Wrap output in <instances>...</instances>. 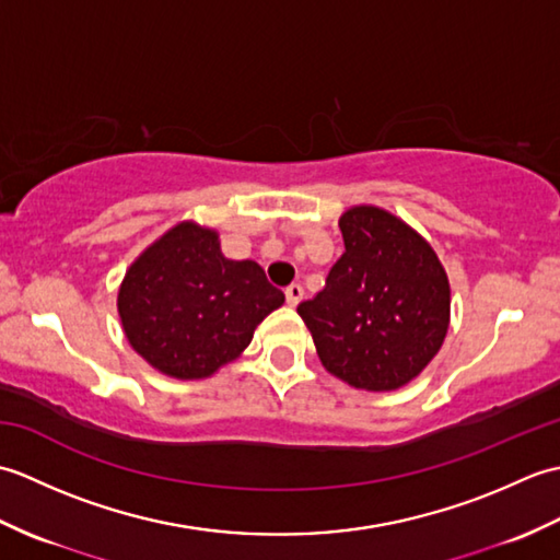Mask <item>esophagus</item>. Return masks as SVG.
I'll return each mask as SVG.
<instances>
[{
    "mask_svg": "<svg viewBox=\"0 0 560 560\" xmlns=\"http://www.w3.org/2000/svg\"><path fill=\"white\" fill-rule=\"evenodd\" d=\"M303 299V287L301 283H291V287H287V301L289 305H299Z\"/></svg>",
    "mask_w": 560,
    "mask_h": 560,
    "instance_id": "1",
    "label": "esophagus"
}]
</instances>
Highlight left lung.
<instances>
[{
  "label": "left lung",
  "mask_w": 560,
  "mask_h": 560,
  "mask_svg": "<svg viewBox=\"0 0 560 560\" xmlns=\"http://www.w3.org/2000/svg\"><path fill=\"white\" fill-rule=\"evenodd\" d=\"M339 229L347 249L299 315L331 375L359 389H397L443 347L447 273L433 247L383 209L353 207Z\"/></svg>",
  "instance_id": "obj_1"
}]
</instances>
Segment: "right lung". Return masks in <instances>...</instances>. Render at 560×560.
Returning <instances> with one entry per match:
<instances>
[{
  "mask_svg": "<svg viewBox=\"0 0 560 560\" xmlns=\"http://www.w3.org/2000/svg\"><path fill=\"white\" fill-rule=\"evenodd\" d=\"M283 303L253 259H225L219 235L180 223L141 255L117 295L135 351L156 371L195 380L217 373Z\"/></svg>",
  "mask_w": 560,
  "mask_h": 560,
  "instance_id": "1",
  "label": "right lung"
}]
</instances>
